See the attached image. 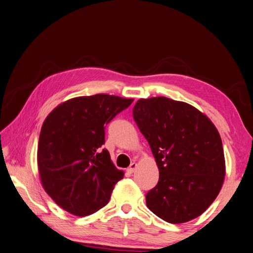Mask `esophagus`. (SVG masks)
<instances>
[{
    "label": "esophagus",
    "instance_id": "obj_1",
    "mask_svg": "<svg viewBox=\"0 0 253 253\" xmlns=\"http://www.w3.org/2000/svg\"><path fill=\"white\" fill-rule=\"evenodd\" d=\"M136 167H137V164H136V163H131V165H129V167L126 169V171L128 173H133L135 171Z\"/></svg>",
    "mask_w": 253,
    "mask_h": 253
}]
</instances>
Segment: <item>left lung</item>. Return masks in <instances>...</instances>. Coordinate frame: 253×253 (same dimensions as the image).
<instances>
[{"label":"left lung","mask_w":253,"mask_h":253,"mask_svg":"<svg viewBox=\"0 0 253 253\" xmlns=\"http://www.w3.org/2000/svg\"><path fill=\"white\" fill-rule=\"evenodd\" d=\"M133 118L160 171L146 195L148 209L170 223L200 216L219 194L226 174L215 126L194 106L165 97L138 100Z\"/></svg>","instance_id":"left-lung-1"}]
</instances>
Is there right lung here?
Listing matches in <instances>:
<instances>
[{
	"label": "right lung",
	"instance_id": "obj_1",
	"mask_svg": "<svg viewBox=\"0 0 253 253\" xmlns=\"http://www.w3.org/2000/svg\"><path fill=\"white\" fill-rule=\"evenodd\" d=\"M132 99L94 94L68 100L44 120L37 162L42 186L56 204L76 216H87L110 201L124 177L101 149L105 126L132 104Z\"/></svg>",
	"mask_w": 253,
	"mask_h": 253
}]
</instances>
